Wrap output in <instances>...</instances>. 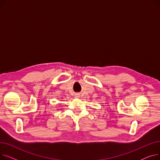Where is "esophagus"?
<instances>
[{
	"instance_id": "34e87169",
	"label": "esophagus",
	"mask_w": 160,
	"mask_h": 160,
	"mask_svg": "<svg viewBox=\"0 0 160 160\" xmlns=\"http://www.w3.org/2000/svg\"><path fill=\"white\" fill-rule=\"evenodd\" d=\"M77 98H78L79 97V96H78V95H77V97H76Z\"/></svg>"
}]
</instances>
